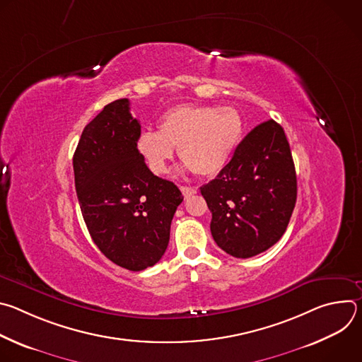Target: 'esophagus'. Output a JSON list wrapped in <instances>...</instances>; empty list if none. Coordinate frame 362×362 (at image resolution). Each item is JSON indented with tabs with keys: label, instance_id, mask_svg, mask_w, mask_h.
Instances as JSON below:
<instances>
[{
	"label": "esophagus",
	"instance_id": "34e87169",
	"mask_svg": "<svg viewBox=\"0 0 362 362\" xmlns=\"http://www.w3.org/2000/svg\"><path fill=\"white\" fill-rule=\"evenodd\" d=\"M180 190L185 194V197H190L192 194H194L197 192V189L192 187V186H180Z\"/></svg>",
	"mask_w": 362,
	"mask_h": 362
}]
</instances>
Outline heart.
<instances>
[{
	"label": "heart",
	"instance_id": "heart-1",
	"mask_svg": "<svg viewBox=\"0 0 362 362\" xmlns=\"http://www.w3.org/2000/svg\"><path fill=\"white\" fill-rule=\"evenodd\" d=\"M240 136L242 119L235 109L185 105L160 117L159 132H141L136 146L154 175L168 170L177 147L186 169L199 176H214L226 166Z\"/></svg>",
	"mask_w": 362,
	"mask_h": 362
}]
</instances>
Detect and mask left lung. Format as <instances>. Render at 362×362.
Instances as JSON below:
<instances>
[{"label":"left lung","instance_id":"left-lung-1","mask_svg":"<svg viewBox=\"0 0 362 362\" xmlns=\"http://www.w3.org/2000/svg\"><path fill=\"white\" fill-rule=\"evenodd\" d=\"M200 193L212 212V236L226 253L246 259L275 245L296 202L295 165L282 126L268 120L250 130Z\"/></svg>","mask_w":362,"mask_h":362}]
</instances>
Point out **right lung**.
Listing matches in <instances>:
<instances>
[{
	"label": "right lung",
	"instance_id": "1",
	"mask_svg": "<svg viewBox=\"0 0 362 362\" xmlns=\"http://www.w3.org/2000/svg\"><path fill=\"white\" fill-rule=\"evenodd\" d=\"M140 123L130 101L105 106L83 130L73 158L83 219L101 253L129 271L160 261L183 196L154 176L137 150Z\"/></svg>",
	"mask_w": 362,
	"mask_h": 362
}]
</instances>
